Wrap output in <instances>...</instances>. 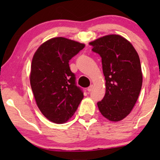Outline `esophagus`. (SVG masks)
<instances>
[{
	"mask_svg": "<svg viewBox=\"0 0 160 160\" xmlns=\"http://www.w3.org/2000/svg\"><path fill=\"white\" fill-rule=\"evenodd\" d=\"M92 89H93V85H91L90 87H89V88H88V89H87V90H88V91L89 92H90L92 90Z\"/></svg>",
	"mask_w": 160,
	"mask_h": 160,
	"instance_id": "34e87169",
	"label": "esophagus"
}]
</instances>
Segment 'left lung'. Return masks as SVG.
I'll return each mask as SVG.
<instances>
[{
	"label": "left lung",
	"mask_w": 160,
	"mask_h": 160,
	"mask_svg": "<svg viewBox=\"0 0 160 160\" xmlns=\"http://www.w3.org/2000/svg\"><path fill=\"white\" fill-rule=\"evenodd\" d=\"M101 56L106 93L97 106L112 121L122 120L131 112L141 90L142 74L139 56L125 38L107 35L90 43Z\"/></svg>",
	"instance_id": "8db88e82"
}]
</instances>
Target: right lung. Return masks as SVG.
I'll return each mask as SVG.
<instances>
[{"mask_svg":"<svg viewBox=\"0 0 160 160\" xmlns=\"http://www.w3.org/2000/svg\"><path fill=\"white\" fill-rule=\"evenodd\" d=\"M84 47V44L56 37L40 46L32 58V90L39 110L53 123L66 122L83 99L69 61Z\"/></svg>","mask_w":160,"mask_h":160,"instance_id":"1","label":"right lung"}]
</instances>
